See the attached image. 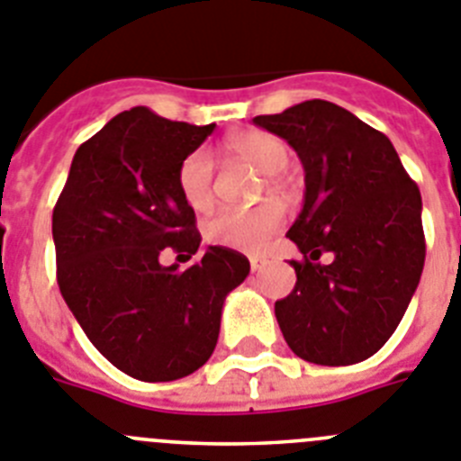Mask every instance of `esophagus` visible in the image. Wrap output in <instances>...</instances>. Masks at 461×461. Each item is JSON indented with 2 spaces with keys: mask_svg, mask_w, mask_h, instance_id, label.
Returning a JSON list of instances; mask_svg holds the SVG:
<instances>
[{
  "mask_svg": "<svg viewBox=\"0 0 461 461\" xmlns=\"http://www.w3.org/2000/svg\"><path fill=\"white\" fill-rule=\"evenodd\" d=\"M267 264H269V258H264V255H250V269L253 271H262Z\"/></svg>",
  "mask_w": 461,
  "mask_h": 461,
  "instance_id": "obj_1",
  "label": "esophagus"
}]
</instances>
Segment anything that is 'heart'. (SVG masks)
Returning <instances> with one entry per match:
<instances>
[{
    "mask_svg": "<svg viewBox=\"0 0 461 461\" xmlns=\"http://www.w3.org/2000/svg\"><path fill=\"white\" fill-rule=\"evenodd\" d=\"M227 148L267 176L280 174L290 164V150H287L285 143L280 141L278 136L267 134V131H234L227 139ZM213 176V155L208 153L206 148H197V150L187 153L183 162L178 164V174H176L183 202L194 211L211 208L215 197ZM267 187L271 192H278L280 181L269 178ZM280 222H283V208L274 202H264L253 208H222L206 220L203 234L215 246L259 250L278 231Z\"/></svg>",
    "mask_w": 461,
    "mask_h": 461,
    "instance_id": "heart-1",
    "label": "heart"
}]
</instances>
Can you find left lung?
<instances>
[{
  "label": "left lung",
  "instance_id": "left-lung-1",
  "mask_svg": "<svg viewBox=\"0 0 461 461\" xmlns=\"http://www.w3.org/2000/svg\"><path fill=\"white\" fill-rule=\"evenodd\" d=\"M253 122L285 139L303 164V208L287 239L297 285L276 320L297 357L348 366L385 346L424 267L422 197L383 131L311 99ZM332 255L330 265L319 258Z\"/></svg>",
  "mask_w": 461,
  "mask_h": 461
}]
</instances>
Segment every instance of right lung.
<instances>
[{
  "label": "right lung",
  "mask_w": 461,
  "mask_h": 461,
  "mask_svg": "<svg viewBox=\"0 0 461 461\" xmlns=\"http://www.w3.org/2000/svg\"><path fill=\"white\" fill-rule=\"evenodd\" d=\"M213 130L146 106L122 111L76 150L55 203L64 302L92 346L136 380L167 383L203 366L227 294L250 271L241 253L222 246H208L185 271L159 262L167 248L185 259L199 250L176 174Z\"/></svg>",
  "instance_id": "right-lung-1"
}]
</instances>
